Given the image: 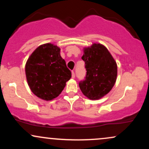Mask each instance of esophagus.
I'll return each mask as SVG.
<instances>
[{
	"label": "esophagus",
	"instance_id": "1",
	"mask_svg": "<svg viewBox=\"0 0 149 149\" xmlns=\"http://www.w3.org/2000/svg\"><path fill=\"white\" fill-rule=\"evenodd\" d=\"M71 77H72V78H75L74 71H72V72H71Z\"/></svg>",
	"mask_w": 149,
	"mask_h": 149
}]
</instances>
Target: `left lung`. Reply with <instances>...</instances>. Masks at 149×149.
<instances>
[{"instance_id": "obj_1", "label": "left lung", "mask_w": 149, "mask_h": 149, "mask_svg": "<svg viewBox=\"0 0 149 149\" xmlns=\"http://www.w3.org/2000/svg\"><path fill=\"white\" fill-rule=\"evenodd\" d=\"M82 59L85 61L87 74L79 87L85 97L91 100L104 97L111 90L117 79L116 61L104 45L93 43L83 48Z\"/></svg>"}]
</instances>
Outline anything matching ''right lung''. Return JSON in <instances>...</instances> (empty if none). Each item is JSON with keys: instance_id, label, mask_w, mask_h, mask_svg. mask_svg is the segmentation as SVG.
Here are the masks:
<instances>
[{"instance_id": "1", "label": "right lung", "mask_w": 149, "mask_h": 149, "mask_svg": "<svg viewBox=\"0 0 149 149\" xmlns=\"http://www.w3.org/2000/svg\"><path fill=\"white\" fill-rule=\"evenodd\" d=\"M25 73L31 92L45 101L59 96L71 77L60 48L52 43L42 44L32 52L26 63Z\"/></svg>"}]
</instances>
